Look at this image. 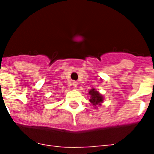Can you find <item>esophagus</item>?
<instances>
[{
  "mask_svg": "<svg viewBox=\"0 0 154 154\" xmlns=\"http://www.w3.org/2000/svg\"><path fill=\"white\" fill-rule=\"evenodd\" d=\"M72 87L74 88H76L77 87V81H73V82H72Z\"/></svg>",
  "mask_w": 154,
  "mask_h": 154,
  "instance_id": "34e87169",
  "label": "esophagus"
}]
</instances>
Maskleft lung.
I'll return each instance as SVG.
<instances>
[{
    "instance_id": "1",
    "label": "left lung",
    "mask_w": 154,
    "mask_h": 154,
    "mask_svg": "<svg viewBox=\"0 0 154 154\" xmlns=\"http://www.w3.org/2000/svg\"><path fill=\"white\" fill-rule=\"evenodd\" d=\"M89 95L91 96L90 97V102L92 105H93L94 106L96 107L97 106H100V104L103 102L104 98L102 97V95L100 94L99 91H97V90H95V89H91L89 91Z\"/></svg>"
}]
</instances>
